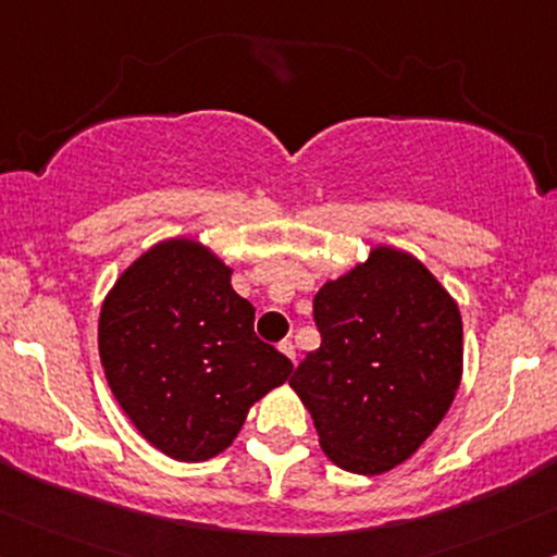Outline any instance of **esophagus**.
<instances>
[{
	"mask_svg": "<svg viewBox=\"0 0 557 557\" xmlns=\"http://www.w3.org/2000/svg\"><path fill=\"white\" fill-rule=\"evenodd\" d=\"M280 351H283L290 362H296V348H293L290 341H283V344H280Z\"/></svg>",
	"mask_w": 557,
	"mask_h": 557,
	"instance_id": "34e87169",
	"label": "esophagus"
}]
</instances>
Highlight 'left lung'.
I'll return each mask as SVG.
<instances>
[{
  "label": "left lung",
  "mask_w": 557,
  "mask_h": 557,
  "mask_svg": "<svg viewBox=\"0 0 557 557\" xmlns=\"http://www.w3.org/2000/svg\"><path fill=\"white\" fill-rule=\"evenodd\" d=\"M322 348L290 388L330 462L381 475L409 460L442 423L462 381V317L418 256L372 246L314 296Z\"/></svg>",
  "instance_id": "left-lung-1"
}]
</instances>
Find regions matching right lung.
Instances as JSON below:
<instances>
[{
    "label": "right lung",
    "mask_w": 557,
    "mask_h": 557,
    "mask_svg": "<svg viewBox=\"0 0 557 557\" xmlns=\"http://www.w3.org/2000/svg\"><path fill=\"white\" fill-rule=\"evenodd\" d=\"M232 267L195 237L145 250L108 290L97 346L108 386L139 436L180 462L232 447L248 409L293 364L253 333Z\"/></svg>",
    "instance_id": "add662e5"
}]
</instances>
